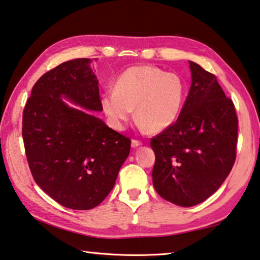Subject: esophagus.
I'll return each instance as SVG.
<instances>
[{"instance_id": "obj_1", "label": "esophagus", "mask_w": 260, "mask_h": 260, "mask_svg": "<svg viewBox=\"0 0 260 260\" xmlns=\"http://www.w3.org/2000/svg\"><path fill=\"white\" fill-rule=\"evenodd\" d=\"M141 145H142V142H141V141H139V140H132V148L136 149V148H139V146H141Z\"/></svg>"}]
</instances>
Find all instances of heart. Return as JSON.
I'll use <instances>...</instances> for the list:
<instances>
[{"label":"heart","instance_id":"obj_1","mask_svg":"<svg viewBox=\"0 0 260 260\" xmlns=\"http://www.w3.org/2000/svg\"><path fill=\"white\" fill-rule=\"evenodd\" d=\"M185 84L176 74L153 66H135L117 78L115 89L102 94L101 107L114 128L121 131L133 116L142 128L158 134L178 118Z\"/></svg>","mask_w":260,"mask_h":260}]
</instances>
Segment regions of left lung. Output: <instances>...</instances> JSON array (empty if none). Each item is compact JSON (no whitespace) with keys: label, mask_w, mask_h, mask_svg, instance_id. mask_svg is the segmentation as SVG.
Returning <instances> with one entry per match:
<instances>
[{"label":"left lung","mask_w":260,"mask_h":260,"mask_svg":"<svg viewBox=\"0 0 260 260\" xmlns=\"http://www.w3.org/2000/svg\"><path fill=\"white\" fill-rule=\"evenodd\" d=\"M191 87L177 120L151 139L152 182L172 204L192 207L214 194L237 157L238 117L215 75L188 61Z\"/></svg>","instance_id":"left-lung-1"}]
</instances>
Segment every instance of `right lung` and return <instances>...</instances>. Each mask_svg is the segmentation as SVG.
I'll list each match as a JSON object with an SVG mask.
<instances>
[{
    "mask_svg": "<svg viewBox=\"0 0 260 260\" xmlns=\"http://www.w3.org/2000/svg\"><path fill=\"white\" fill-rule=\"evenodd\" d=\"M89 63L91 59L69 60L45 73L32 86L22 114L23 145L34 181L58 204L76 210L92 209L106 199L131 150L129 138L88 112L102 111Z\"/></svg>",
    "mask_w": 260,
    "mask_h": 260,
    "instance_id": "right-lung-1",
    "label": "right lung"
}]
</instances>
